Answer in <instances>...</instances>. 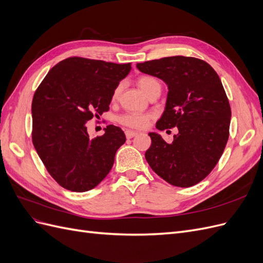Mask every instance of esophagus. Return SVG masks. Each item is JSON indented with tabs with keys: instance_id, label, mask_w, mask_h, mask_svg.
Masks as SVG:
<instances>
[{
	"instance_id": "34e87169",
	"label": "esophagus",
	"mask_w": 263,
	"mask_h": 263,
	"mask_svg": "<svg viewBox=\"0 0 263 263\" xmlns=\"http://www.w3.org/2000/svg\"><path fill=\"white\" fill-rule=\"evenodd\" d=\"M138 133L137 132H134V130H126L125 132V135H126V137L127 138H133V137H135V136H136V135H137Z\"/></svg>"
}]
</instances>
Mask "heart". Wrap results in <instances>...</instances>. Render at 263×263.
Returning <instances> with one entry per match:
<instances>
[{
    "mask_svg": "<svg viewBox=\"0 0 263 263\" xmlns=\"http://www.w3.org/2000/svg\"><path fill=\"white\" fill-rule=\"evenodd\" d=\"M138 86L141 90V92L145 95H147L151 90L156 86H161L160 82H159L156 78L151 76H142L138 79ZM119 92V89H116L114 91L113 98L115 99ZM149 115L146 114H139V113H130L123 115L118 118L119 123H122L125 126L133 127V128H144L149 123Z\"/></svg>",
    "mask_w": 263,
    "mask_h": 263,
    "instance_id": "obj_1",
    "label": "heart"
}]
</instances>
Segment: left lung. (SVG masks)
Returning a JSON list of instances; mask_svg holds the SVG:
<instances>
[{
	"mask_svg": "<svg viewBox=\"0 0 263 263\" xmlns=\"http://www.w3.org/2000/svg\"><path fill=\"white\" fill-rule=\"evenodd\" d=\"M137 68L168 85L157 129L179 130L170 144L160 134L149 133L146 160L170 184L195 185L217 164L229 136L232 110L220 79L208 62L183 55L137 63Z\"/></svg>",
	"mask_w": 263,
	"mask_h": 263,
	"instance_id": "left-lung-1",
	"label": "left lung"
}]
</instances>
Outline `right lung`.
<instances>
[{
    "mask_svg": "<svg viewBox=\"0 0 263 263\" xmlns=\"http://www.w3.org/2000/svg\"><path fill=\"white\" fill-rule=\"evenodd\" d=\"M130 63L71 57L49 70L34 94L33 144L47 171L72 192H86L104 180L126 136L117 126L91 139L86 123L109 109Z\"/></svg>",
    "mask_w": 263,
    "mask_h": 263,
    "instance_id": "add662e5",
    "label": "right lung"
}]
</instances>
